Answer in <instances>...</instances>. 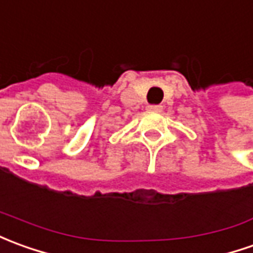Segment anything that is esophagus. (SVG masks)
I'll return each mask as SVG.
<instances>
[{
    "instance_id": "esophagus-1",
    "label": "esophagus",
    "mask_w": 253,
    "mask_h": 253,
    "mask_svg": "<svg viewBox=\"0 0 253 253\" xmlns=\"http://www.w3.org/2000/svg\"><path fill=\"white\" fill-rule=\"evenodd\" d=\"M163 107L162 105H148V111L151 112H162Z\"/></svg>"
}]
</instances>
